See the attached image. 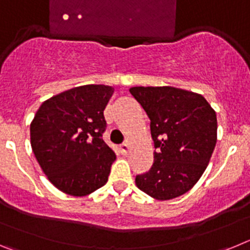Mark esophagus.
<instances>
[{
  "label": "esophagus",
  "mask_w": 250,
  "mask_h": 250,
  "mask_svg": "<svg viewBox=\"0 0 250 250\" xmlns=\"http://www.w3.org/2000/svg\"><path fill=\"white\" fill-rule=\"evenodd\" d=\"M129 147H130V143L129 141H125L124 144L120 145V147H119V149H120V152L123 154V155H126L127 151H129Z\"/></svg>",
  "instance_id": "34e87169"
}]
</instances>
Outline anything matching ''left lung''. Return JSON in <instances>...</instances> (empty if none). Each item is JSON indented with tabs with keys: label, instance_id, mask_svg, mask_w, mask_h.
I'll use <instances>...</instances> for the list:
<instances>
[{
	"label": "left lung",
	"instance_id": "left-lung-1",
	"mask_svg": "<svg viewBox=\"0 0 250 250\" xmlns=\"http://www.w3.org/2000/svg\"><path fill=\"white\" fill-rule=\"evenodd\" d=\"M130 94L150 119L154 164L135 178L156 200L189 191L207 169L216 144V114L203 95L173 86H134Z\"/></svg>",
	"mask_w": 250,
	"mask_h": 250
}]
</instances>
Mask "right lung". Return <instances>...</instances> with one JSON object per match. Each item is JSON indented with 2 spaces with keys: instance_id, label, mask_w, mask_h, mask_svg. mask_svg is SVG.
Segmentation results:
<instances>
[{
  "instance_id": "obj_1",
  "label": "right lung",
  "mask_w": 250,
  "mask_h": 250,
  "mask_svg": "<svg viewBox=\"0 0 250 250\" xmlns=\"http://www.w3.org/2000/svg\"><path fill=\"white\" fill-rule=\"evenodd\" d=\"M114 94L107 85H83L55 95L35 114L31 146L51 184L86 196L106 184L115 152L103 140L104 110Z\"/></svg>"
}]
</instances>
